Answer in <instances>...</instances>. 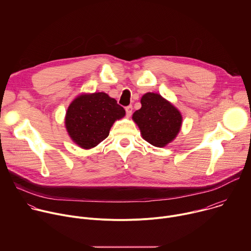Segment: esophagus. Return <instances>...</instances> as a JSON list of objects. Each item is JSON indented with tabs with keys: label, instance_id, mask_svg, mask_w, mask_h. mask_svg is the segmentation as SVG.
I'll return each instance as SVG.
<instances>
[{
	"label": "esophagus",
	"instance_id": "obj_1",
	"mask_svg": "<svg viewBox=\"0 0 251 251\" xmlns=\"http://www.w3.org/2000/svg\"><path fill=\"white\" fill-rule=\"evenodd\" d=\"M125 110H126V114H127V117H130L131 116V114H132V111H133V107L130 105V106H127L126 108H125Z\"/></svg>",
	"mask_w": 251,
	"mask_h": 251
}]
</instances>
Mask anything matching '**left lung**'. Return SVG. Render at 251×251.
I'll return each mask as SVG.
<instances>
[{"instance_id":"left-lung-1","label":"left lung","mask_w":251,"mask_h":251,"mask_svg":"<svg viewBox=\"0 0 251 251\" xmlns=\"http://www.w3.org/2000/svg\"><path fill=\"white\" fill-rule=\"evenodd\" d=\"M141 104L142 107L133 113L132 119L139 127L142 138L155 147H166L181 130V112L161 94L154 92L143 95Z\"/></svg>"}]
</instances>
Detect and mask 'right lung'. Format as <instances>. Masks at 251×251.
<instances>
[{"instance_id": "1", "label": "right lung", "mask_w": 251, "mask_h": 251, "mask_svg": "<svg viewBox=\"0 0 251 251\" xmlns=\"http://www.w3.org/2000/svg\"><path fill=\"white\" fill-rule=\"evenodd\" d=\"M124 116L123 107L107 93H82L69 104L64 125L70 139L88 150L108 137L114 122Z\"/></svg>"}]
</instances>
